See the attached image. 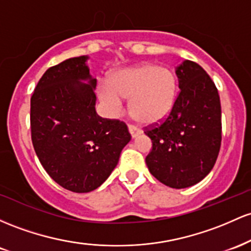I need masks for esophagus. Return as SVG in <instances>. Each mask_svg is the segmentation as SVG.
<instances>
[{
    "mask_svg": "<svg viewBox=\"0 0 251 251\" xmlns=\"http://www.w3.org/2000/svg\"><path fill=\"white\" fill-rule=\"evenodd\" d=\"M128 129H129V133H130V135H131V137H136V136H139V135L141 134V130L139 128H137L136 126H133V125H129L128 126Z\"/></svg>",
    "mask_w": 251,
    "mask_h": 251,
    "instance_id": "obj_1",
    "label": "esophagus"
}]
</instances>
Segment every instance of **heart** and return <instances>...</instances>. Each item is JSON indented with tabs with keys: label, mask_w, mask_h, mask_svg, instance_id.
Returning <instances> with one entry per match:
<instances>
[{
	"label": "heart",
	"mask_w": 251,
	"mask_h": 251,
	"mask_svg": "<svg viewBox=\"0 0 251 251\" xmlns=\"http://www.w3.org/2000/svg\"><path fill=\"white\" fill-rule=\"evenodd\" d=\"M98 95L111 110H117L120 100H130L131 115L143 125H154L173 110L176 80L167 67L141 64L114 73L108 85L100 86Z\"/></svg>",
	"instance_id": "obj_1"
}]
</instances>
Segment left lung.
Instances as JSON below:
<instances>
[{"label":"left lung","instance_id":"1","mask_svg":"<svg viewBox=\"0 0 251 251\" xmlns=\"http://www.w3.org/2000/svg\"><path fill=\"white\" fill-rule=\"evenodd\" d=\"M179 89L173 110L145 126L151 140L146 163L151 176L172 188L190 187L215 166L222 142L218 90L201 65L185 60L176 69Z\"/></svg>","mask_w":251,"mask_h":251}]
</instances>
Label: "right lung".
Instances as JSON below:
<instances>
[{
    "instance_id": "add662e5",
    "label": "right lung",
    "mask_w": 251,
    "mask_h": 251,
    "mask_svg": "<svg viewBox=\"0 0 251 251\" xmlns=\"http://www.w3.org/2000/svg\"><path fill=\"white\" fill-rule=\"evenodd\" d=\"M86 59L71 58L50 67L30 98V135L36 155L50 178L77 193L100 187L131 139L123 121L96 112V80ZM85 79L89 84L79 81Z\"/></svg>"
}]
</instances>
